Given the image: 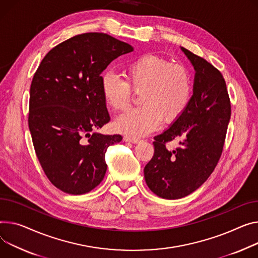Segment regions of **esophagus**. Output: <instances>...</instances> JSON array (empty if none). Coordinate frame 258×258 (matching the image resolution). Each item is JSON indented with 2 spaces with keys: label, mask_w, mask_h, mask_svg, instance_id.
<instances>
[{
  "label": "esophagus",
  "mask_w": 258,
  "mask_h": 258,
  "mask_svg": "<svg viewBox=\"0 0 258 258\" xmlns=\"http://www.w3.org/2000/svg\"><path fill=\"white\" fill-rule=\"evenodd\" d=\"M123 141H124V142L134 143V144H136V143H139V142H140V140H139V139H137V138H132V137H128V136H124Z\"/></svg>",
  "instance_id": "obj_1"
}]
</instances>
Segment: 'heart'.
Masks as SVG:
<instances>
[{
  "instance_id": "1",
  "label": "heart",
  "mask_w": 258,
  "mask_h": 258,
  "mask_svg": "<svg viewBox=\"0 0 258 258\" xmlns=\"http://www.w3.org/2000/svg\"><path fill=\"white\" fill-rule=\"evenodd\" d=\"M125 81L112 72L100 79V91L106 105L115 112L126 111L133 92L140 94V108L119 117L115 127L131 137H142L162 123H172L186 110L193 93L187 68L153 54L142 55L126 64Z\"/></svg>"
}]
</instances>
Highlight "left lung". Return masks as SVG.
Returning a JSON list of instances; mask_svg holds the SVG:
<instances>
[{
    "instance_id": "left-lung-1",
    "label": "left lung",
    "mask_w": 258,
    "mask_h": 258,
    "mask_svg": "<svg viewBox=\"0 0 258 258\" xmlns=\"http://www.w3.org/2000/svg\"><path fill=\"white\" fill-rule=\"evenodd\" d=\"M195 70L193 95L184 113L154 137V154L144 168L150 190L164 199H179L201 186L213 173L224 146L231 115L222 74L207 60L181 47ZM180 139L175 150L165 143Z\"/></svg>"
}]
</instances>
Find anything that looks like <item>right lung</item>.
I'll return each instance as SVG.
<instances>
[{
	"instance_id": "1",
	"label": "right lung",
	"mask_w": 258,
	"mask_h": 258,
	"mask_svg": "<svg viewBox=\"0 0 258 258\" xmlns=\"http://www.w3.org/2000/svg\"><path fill=\"white\" fill-rule=\"evenodd\" d=\"M133 50L108 34L84 33L51 48L33 77L28 121L34 149L64 193H88L105 177L106 151L122 137L95 132L110 121L100 74Z\"/></svg>"
}]
</instances>
